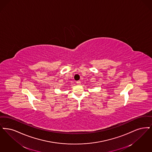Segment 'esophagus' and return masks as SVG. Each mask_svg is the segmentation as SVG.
<instances>
[{"instance_id":"esophagus-1","label":"esophagus","mask_w":152,"mask_h":152,"mask_svg":"<svg viewBox=\"0 0 152 152\" xmlns=\"http://www.w3.org/2000/svg\"><path fill=\"white\" fill-rule=\"evenodd\" d=\"M78 85H80V80H78V81H77V82H76Z\"/></svg>"}]
</instances>
